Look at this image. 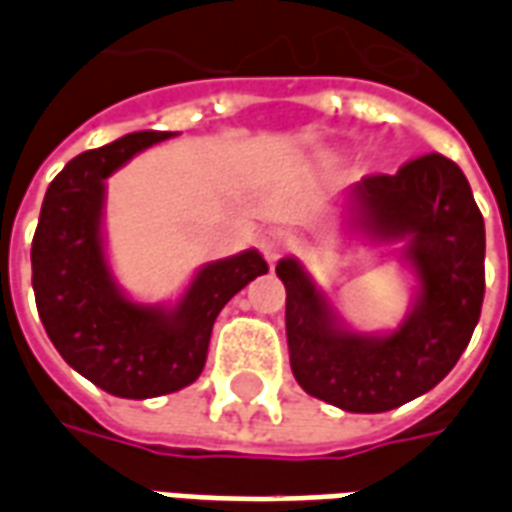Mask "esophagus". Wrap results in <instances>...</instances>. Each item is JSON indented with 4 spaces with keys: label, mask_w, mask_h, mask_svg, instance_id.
Returning <instances> with one entry per match:
<instances>
[{
    "label": "esophagus",
    "mask_w": 512,
    "mask_h": 512,
    "mask_svg": "<svg viewBox=\"0 0 512 512\" xmlns=\"http://www.w3.org/2000/svg\"><path fill=\"white\" fill-rule=\"evenodd\" d=\"M260 244H263V252H266L268 263H277L279 257L296 246V235L290 233V230H282V227H271V230L263 233Z\"/></svg>",
    "instance_id": "obj_1"
}]
</instances>
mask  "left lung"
<instances>
[{
	"mask_svg": "<svg viewBox=\"0 0 512 512\" xmlns=\"http://www.w3.org/2000/svg\"><path fill=\"white\" fill-rule=\"evenodd\" d=\"M348 200L351 222L367 238L406 241L414 307L395 332H351L299 260L285 257L277 277L288 290L290 367L307 395L381 414L430 392L466 351L483 310L485 224L466 175L441 153L414 158L395 175H367Z\"/></svg>",
	"mask_w": 512,
	"mask_h": 512,
	"instance_id": "left-lung-1",
	"label": "left lung"
}]
</instances>
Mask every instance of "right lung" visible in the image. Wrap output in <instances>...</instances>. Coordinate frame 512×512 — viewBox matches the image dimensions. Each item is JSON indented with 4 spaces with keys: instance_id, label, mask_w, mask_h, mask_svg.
Segmentation results:
<instances>
[{
    "instance_id": "right-lung-1",
    "label": "right lung",
    "mask_w": 512,
    "mask_h": 512,
    "mask_svg": "<svg viewBox=\"0 0 512 512\" xmlns=\"http://www.w3.org/2000/svg\"><path fill=\"white\" fill-rule=\"evenodd\" d=\"M172 131H136L87 150L49 183L32 238V288L54 348L115 397L178 392L205 367L213 321L268 263L257 249L208 263L175 307L136 304L117 288L104 255V180Z\"/></svg>"
}]
</instances>
